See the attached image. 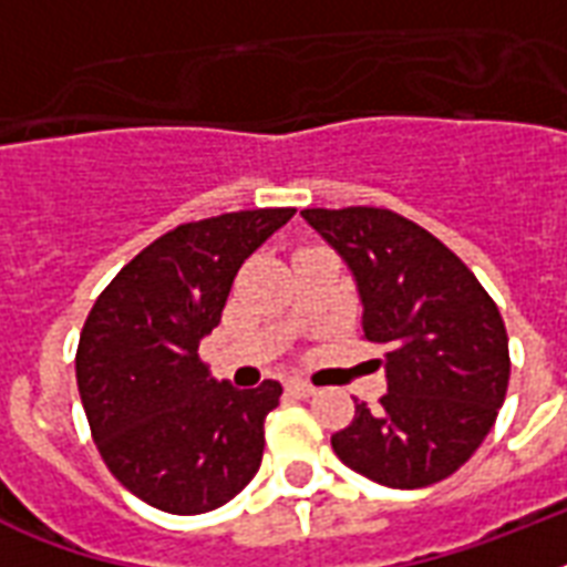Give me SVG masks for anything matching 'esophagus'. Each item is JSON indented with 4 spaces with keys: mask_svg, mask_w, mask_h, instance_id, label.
Instances as JSON below:
<instances>
[{
    "mask_svg": "<svg viewBox=\"0 0 567 567\" xmlns=\"http://www.w3.org/2000/svg\"><path fill=\"white\" fill-rule=\"evenodd\" d=\"M285 391L291 396H297V400H306V396L315 394V388H311L309 382H300V379H288V382H285Z\"/></svg>",
    "mask_w": 567,
    "mask_h": 567,
    "instance_id": "34e87169",
    "label": "esophagus"
}]
</instances>
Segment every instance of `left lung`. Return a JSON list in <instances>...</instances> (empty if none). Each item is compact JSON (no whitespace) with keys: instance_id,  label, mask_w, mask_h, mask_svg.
<instances>
[{"instance_id":"obj_1","label":"left lung","mask_w":567,"mask_h":567,"mask_svg":"<svg viewBox=\"0 0 567 567\" xmlns=\"http://www.w3.org/2000/svg\"><path fill=\"white\" fill-rule=\"evenodd\" d=\"M344 258L362 300L364 338L385 347L388 394L332 450L388 488L441 483L492 432L509 385V338L494 300L435 235L388 208H306Z\"/></svg>"}]
</instances>
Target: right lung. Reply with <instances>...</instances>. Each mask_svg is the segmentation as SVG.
<instances>
[{
    "mask_svg": "<svg viewBox=\"0 0 567 567\" xmlns=\"http://www.w3.org/2000/svg\"><path fill=\"white\" fill-rule=\"evenodd\" d=\"M291 217L256 208L182 223L137 252L84 320L75 382L93 441L120 485L155 509H217L261 465L282 385L217 382L199 341L220 323L240 265Z\"/></svg>",
    "mask_w": 567,
    "mask_h": 567,
    "instance_id": "right-lung-1",
    "label": "right lung"
}]
</instances>
